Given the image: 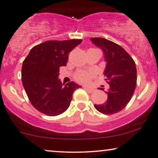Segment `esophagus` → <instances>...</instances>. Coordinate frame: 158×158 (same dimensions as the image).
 Masks as SVG:
<instances>
[{
	"label": "esophagus",
	"mask_w": 158,
	"mask_h": 158,
	"mask_svg": "<svg viewBox=\"0 0 158 158\" xmlns=\"http://www.w3.org/2000/svg\"><path fill=\"white\" fill-rule=\"evenodd\" d=\"M83 88H84L85 90H87L88 93H92L94 92V88H92V87H84Z\"/></svg>",
	"instance_id": "esophagus-1"
}]
</instances>
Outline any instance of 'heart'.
Listing matches in <instances>:
<instances>
[{"instance_id":"b5f03b06","label":"heart","mask_w":158,"mask_h":158,"mask_svg":"<svg viewBox=\"0 0 158 158\" xmlns=\"http://www.w3.org/2000/svg\"><path fill=\"white\" fill-rule=\"evenodd\" d=\"M93 75H94L93 73H87L86 71H79L76 74L75 78L77 81H80V82H87L90 80Z\"/></svg>"}]
</instances>
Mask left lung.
Masks as SVG:
<instances>
[{
  "label": "left lung",
  "instance_id": "1",
  "mask_svg": "<svg viewBox=\"0 0 158 158\" xmlns=\"http://www.w3.org/2000/svg\"><path fill=\"white\" fill-rule=\"evenodd\" d=\"M95 45L103 51L107 62L104 71L109 84L107 100L102 104H95L100 113L111 115L118 113L133 96L137 83V70L133 59L122 47L102 37L90 38Z\"/></svg>",
  "mask_w": 158,
  "mask_h": 158
}]
</instances>
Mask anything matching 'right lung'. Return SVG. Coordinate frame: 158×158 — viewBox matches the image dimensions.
I'll return each mask as SVG.
<instances>
[{
  "label": "right lung",
  "mask_w": 158,
  "mask_h": 158,
  "mask_svg": "<svg viewBox=\"0 0 158 158\" xmlns=\"http://www.w3.org/2000/svg\"><path fill=\"white\" fill-rule=\"evenodd\" d=\"M82 40H48L33 47L23 62V85L35 109L49 116L66 111L73 92L80 85L74 81L63 86L58 79L60 68L65 66L69 54Z\"/></svg>",
  "instance_id": "right-lung-1"
}]
</instances>
